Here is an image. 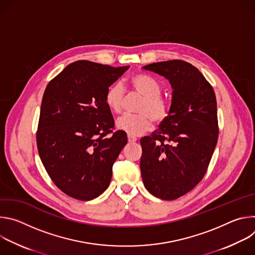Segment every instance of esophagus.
Returning a JSON list of instances; mask_svg holds the SVG:
<instances>
[{"instance_id":"34e87169","label":"esophagus","mask_w":255,"mask_h":255,"mask_svg":"<svg viewBox=\"0 0 255 255\" xmlns=\"http://www.w3.org/2000/svg\"><path fill=\"white\" fill-rule=\"evenodd\" d=\"M136 140H137V138H136L135 136L128 134V141H129V142H135Z\"/></svg>"}]
</instances>
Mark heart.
Segmentation results:
<instances>
[{
    "label": "heart",
    "instance_id": "obj_1",
    "mask_svg": "<svg viewBox=\"0 0 255 255\" xmlns=\"http://www.w3.org/2000/svg\"><path fill=\"white\" fill-rule=\"evenodd\" d=\"M131 90L141 97L138 104L137 115H126L118 120V127L130 135H140L148 131L152 126V120L161 123L167 116V102L160 95L158 83L145 74L133 75L129 80ZM125 91L120 84H116L108 90L106 103L110 110L120 115L123 113Z\"/></svg>",
    "mask_w": 255,
    "mask_h": 255
}]
</instances>
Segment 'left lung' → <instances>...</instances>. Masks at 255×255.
<instances>
[{
	"mask_svg": "<svg viewBox=\"0 0 255 255\" xmlns=\"http://www.w3.org/2000/svg\"><path fill=\"white\" fill-rule=\"evenodd\" d=\"M143 68L165 78L172 88L165 120L140 139L145 188L171 201L192 191L207 172L219 135L216 96L199 69L187 61L173 59Z\"/></svg>",
	"mask_w": 255,
	"mask_h": 255,
	"instance_id": "8db88e82",
	"label": "left lung"
}]
</instances>
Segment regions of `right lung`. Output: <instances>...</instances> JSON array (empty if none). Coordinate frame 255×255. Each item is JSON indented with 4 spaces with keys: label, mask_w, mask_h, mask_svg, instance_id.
Listing matches in <instances>:
<instances>
[{
    "label": "right lung",
    "mask_w": 255,
    "mask_h": 255,
    "mask_svg": "<svg viewBox=\"0 0 255 255\" xmlns=\"http://www.w3.org/2000/svg\"><path fill=\"white\" fill-rule=\"evenodd\" d=\"M128 67L79 60L45 89L36 132L38 153L54 185L71 198L90 201L110 185L127 135L114 131L106 94Z\"/></svg>",
    "instance_id": "add662e5"
}]
</instances>
